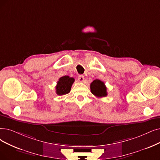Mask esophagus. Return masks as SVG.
<instances>
[{"label":"esophagus","mask_w":160,"mask_h":160,"mask_svg":"<svg viewBox=\"0 0 160 160\" xmlns=\"http://www.w3.org/2000/svg\"><path fill=\"white\" fill-rule=\"evenodd\" d=\"M84 79H85V78H84V76L82 75H79V76H78V80L80 81V82H82L84 81Z\"/></svg>","instance_id":"1"}]
</instances>
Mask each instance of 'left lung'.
Listing matches in <instances>:
<instances>
[{
    "label": "left lung",
    "instance_id": "8db88e82",
    "mask_svg": "<svg viewBox=\"0 0 160 160\" xmlns=\"http://www.w3.org/2000/svg\"><path fill=\"white\" fill-rule=\"evenodd\" d=\"M91 92L97 97L101 98L107 96V88L104 82L99 79L94 80L91 84Z\"/></svg>",
    "mask_w": 160,
    "mask_h": 160
}]
</instances>
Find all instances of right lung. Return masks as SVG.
<instances>
[{"instance_id": "obj_1", "label": "right lung", "mask_w": 160, "mask_h": 160, "mask_svg": "<svg viewBox=\"0 0 160 160\" xmlns=\"http://www.w3.org/2000/svg\"><path fill=\"white\" fill-rule=\"evenodd\" d=\"M75 79L73 78L65 75L60 78L57 82L56 86V92L58 95H64L68 94Z\"/></svg>"}]
</instances>
